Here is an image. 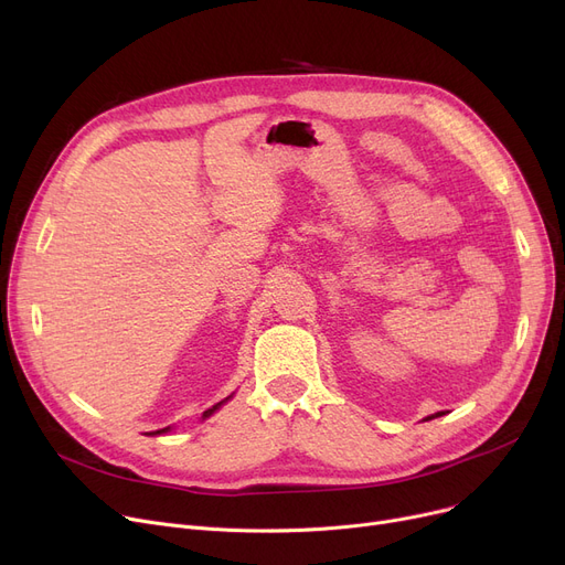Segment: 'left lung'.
<instances>
[{"label":"left lung","instance_id":"obj_1","mask_svg":"<svg viewBox=\"0 0 565 565\" xmlns=\"http://www.w3.org/2000/svg\"><path fill=\"white\" fill-rule=\"evenodd\" d=\"M438 415H444V413H436V415H431V418H438ZM431 418H427V420H431Z\"/></svg>","mask_w":565,"mask_h":565}]
</instances>
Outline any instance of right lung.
<instances>
[{"mask_svg":"<svg viewBox=\"0 0 565 565\" xmlns=\"http://www.w3.org/2000/svg\"><path fill=\"white\" fill-rule=\"evenodd\" d=\"M222 404H224V402H218V404H214L212 408H207V411L203 413V418H210V415H212V413H214L218 406H222ZM168 429H170V427H163V429H157V431H152V434H163V431H168Z\"/></svg>","mask_w":565,"mask_h":565,"instance_id":"obj_1","label":"right lung"}]
</instances>
